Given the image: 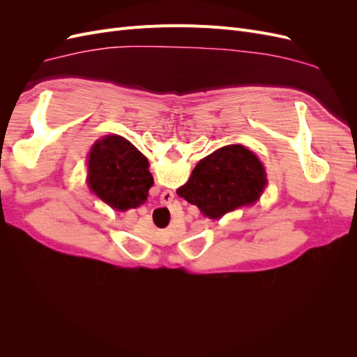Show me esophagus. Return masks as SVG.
Here are the masks:
<instances>
[{
    "instance_id": "34e87169",
    "label": "esophagus",
    "mask_w": 357,
    "mask_h": 357,
    "mask_svg": "<svg viewBox=\"0 0 357 357\" xmlns=\"http://www.w3.org/2000/svg\"><path fill=\"white\" fill-rule=\"evenodd\" d=\"M162 197H165L168 201H171L172 198H174V193H172L171 190H167V192H164V195H162Z\"/></svg>"
}]
</instances>
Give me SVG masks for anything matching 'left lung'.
I'll return each instance as SVG.
<instances>
[{"mask_svg": "<svg viewBox=\"0 0 357 357\" xmlns=\"http://www.w3.org/2000/svg\"><path fill=\"white\" fill-rule=\"evenodd\" d=\"M266 172L257 156L241 144L225 146L201 159L177 195L218 220L223 214L252 205L266 186Z\"/></svg>", "mask_w": 357, "mask_h": 357, "instance_id": "left-lung-1", "label": "left lung"}]
</instances>
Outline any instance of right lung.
<instances>
[{
    "mask_svg": "<svg viewBox=\"0 0 357 357\" xmlns=\"http://www.w3.org/2000/svg\"><path fill=\"white\" fill-rule=\"evenodd\" d=\"M88 186L112 208L126 211L146 202L153 177L149 160L121 135L98 139L88 159Z\"/></svg>",
    "mask_w": 357,
    "mask_h": 357,
    "instance_id": "1",
    "label": "right lung"
}]
</instances>
